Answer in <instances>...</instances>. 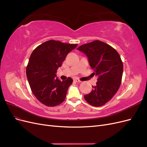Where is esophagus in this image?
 Masks as SVG:
<instances>
[{"instance_id":"1","label":"esophagus","mask_w":147,"mask_h":147,"mask_svg":"<svg viewBox=\"0 0 147 147\" xmlns=\"http://www.w3.org/2000/svg\"><path fill=\"white\" fill-rule=\"evenodd\" d=\"M74 80L75 82H78V83H80V82H82V81L80 80H79V79H78V78H74Z\"/></svg>"}]
</instances>
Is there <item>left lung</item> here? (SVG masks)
<instances>
[{"mask_svg":"<svg viewBox=\"0 0 147 147\" xmlns=\"http://www.w3.org/2000/svg\"><path fill=\"white\" fill-rule=\"evenodd\" d=\"M77 50L88 57L94 75L98 77L96 85L84 99L90 105H105L116 94L121 83L123 64L118 53L103 42L95 40L80 46Z\"/></svg>","mask_w":147,"mask_h":147,"instance_id":"1","label":"left lung"}]
</instances>
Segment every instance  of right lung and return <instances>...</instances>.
<instances>
[{
	"mask_svg": "<svg viewBox=\"0 0 147 147\" xmlns=\"http://www.w3.org/2000/svg\"><path fill=\"white\" fill-rule=\"evenodd\" d=\"M77 46L50 40L38 46L31 54L26 75L34 95L43 104L55 107L65 100L73 80L69 77L61 82L56 74L68 53Z\"/></svg>",
	"mask_w": 147,
	"mask_h": 147,
	"instance_id": "obj_1",
	"label": "right lung"
}]
</instances>
